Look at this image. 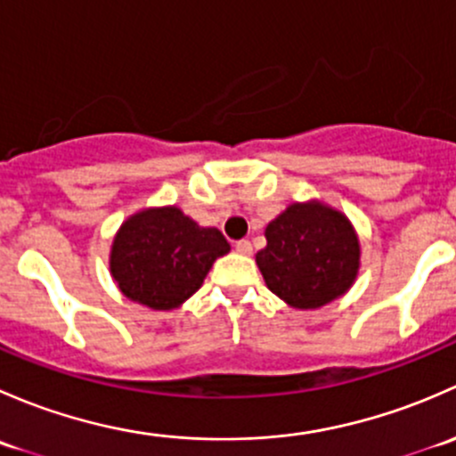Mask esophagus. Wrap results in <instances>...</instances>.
<instances>
[{"instance_id":"34e87169","label":"esophagus","mask_w":456,"mask_h":456,"mask_svg":"<svg viewBox=\"0 0 456 456\" xmlns=\"http://www.w3.org/2000/svg\"><path fill=\"white\" fill-rule=\"evenodd\" d=\"M236 251H238V254H242V256H249L251 251H254V247H251L249 240H238L236 242Z\"/></svg>"}]
</instances>
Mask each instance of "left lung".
Returning <instances> with one entry per match:
<instances>
[{
	"instance_id": "8db88e82",
	"label": "left lung",
	"mask_w": 456,
	"mask_h": 456,
	"mask_svg": "<svg viewBox=\"0 0 456 456\" xmlns=\"http://www.w3.org/2000/svg\"><path fill=\"white\" fill-rule=\"evenodd\" d=\"M256 262L266 287L296 309H317L342 296L360 269V242L339 211L320 202L289 207L266 224Z\"/></svg>"
}]
</instances>
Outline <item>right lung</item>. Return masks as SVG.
<instances>
[{"mask_svg":"<svg viewBox=\"0 0 456 456\" xmlns=\"http://www.w3.org/2000/svg\"><path fill=\"white\" fill-rule=\"evenodd\" d=\"M229 242L214 227H199L176 207L141 211L118 229L110 271L130 300L156 311L183 305L200 289Z\"/></svg>","mask_w":456,"mask_h":456,"instance_id":"add662e5","label":"right lung"}]
</instances>
